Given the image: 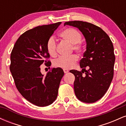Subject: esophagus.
Segmentation results:
<instances>
[{"label":"esophagus","mask_w":126,"mask_h":126,"mask_svg":"<svg viewBox=\"0 0 126 126\" xmlns=\"http://www.w3.org/2000/svg\"><path fill=\"white\" fill-rule=\"evenodd\" d=\"M63 71H64V73H67V72H69V70H68L67 69H63Z\"/></svg>","instance_id":"1"}]
</instances>
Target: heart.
Here are the masks:
<instances>
[{
    "label": "heart",
    "mask_w": 126,
    "mask_h": 126,
    "mask_svg": "<svg viewBox=\"0 0 126 126\" xmlns=\"http://www.w3.org/2000/svg\"><path fill=\"white\" fill-rule=\"evenodd\" d=\"M60 36L72 44V50L80 53L83 50V44L81 42L82 35L79 31L73 28H66L61 32ZM46 48L48 54L51 56L57 54V43L54 37H50L46 44ZM76 55L72 54L69 56H61L54 62V65L57 67L69 69L71 68L78 61Z\"/></svg>",
    "instance_id": "heart-1"
}]
</instances>
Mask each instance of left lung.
Segmentation results:
<instances>
[{
  "instance_id": "left-lung-1",
  "label": "left lung",
  "mask_w": 126,
  "mask_h": 126,
  "mask_svg": "<svg viewBox=\"0 0 126 126\" xmlns=\"http://www.w3.org/2000/svg\"><path fill=\"white\" fill-rule=\"evenodd\" d=\"M64 25L78 28L86 42V50L80 61L82 70H70L75 77V95L82 102H96L106 93L113 78V44L105 31L91 23L74 21L66 22ZM87 66L88 70L86 71L85 67ZM84 71L85 76L83 75Z\"/></svg>"
}]
</instances>
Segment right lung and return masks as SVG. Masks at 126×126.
<instances>
[{"instance_id": "right-lung-1", "label": "right lung", "mask_w": 126, "mask_h": 126, "mask_svg": "<svg viewBox=\"0 0 126 126\" xmlns=\"http://www.w3.org/2000/svg\"><path fill=\"white\" fill-rule=\"evenodd\" d=\"M62 22L38 26L28 30L19 37L11 54L10 70L16 87L23 97L39 107L50 105L58 94L63 69L53 68L46 76L40 66L50 62L46 48L48 39Z\"/></svg>"}]
</instances>
